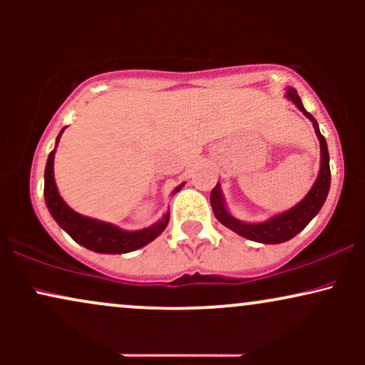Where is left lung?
<instances>
[{
    "label": "left lung",
    "instance_id": "obj_1",
    "mask_svg": "<svg viewBox=\"0 0 365 365\" xmlns=\"http://www.w3.org/2000/svg\"><path fill=\"white\" fill-rule=\"evenodd\" d=\"M284 98L288 101H292L299 108L300 111L312 121V127L316 130V135L319 139V148H321V168L319 175H317L316 182L309 194L300 200L299 204L288 209V211L278 212V215L267 217L266 221H259V223H247V221L237 220L232 212L228 211L225 204L223 192H221V185L217 182V185L212 188L211 192V206L212 212L217 217L221 225H225L226 228H230L232 232L238 233L240 237L249 238L252 242H259V244H283V242L290 240L300 233L302 230L311 223L312 217L317 216V212L321 211L322 204H324L326 197H328L329 185H331V171H329V153H328V144L326 139L319 132V125L311 113L305 111L302 99L299 98L295 89L288 87Z\"/></svg>",
    "mask_w": 365,
    "mask_h": 365
}]
</instances>
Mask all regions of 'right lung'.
Segmentation results:
<instances>
[{
  "instance_id": "add662e5",
  "label": "right lung",
  "mask_w": 365,
  "mask_h": 365,
  "mask_svg": "<svg viewBox=\"0 0 365 365\" xmlns=\"http://www.w3.org/2000/svg\"><path fill=\"white\" fill-rule=\"evenodd\" d=\"M63 132H65V128L58 133L56 144H54V149L49 153L48 163H46L44 170L46 206H48L54 221L60 225V228L65 230L77 244H81L82 247H86V249L94 250V252L99 254L133 252V250L148 245L149 242H153L154 238L161 235V233L165 232L166 226H168L170 212H165L161 220H158L156 223L148 226V228L128 232V230L106 223V221H99L94 220V217L78 215L77 211H73V209L61 199L60 192H58L56 182H54V153H56L58 142H60ZM183 185H185V183H180V185L173 190V195L177 194L178 190H182Z\"/></svg>"
}]
</instances>
